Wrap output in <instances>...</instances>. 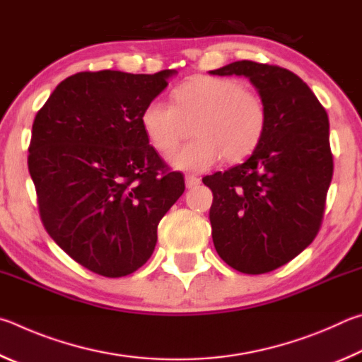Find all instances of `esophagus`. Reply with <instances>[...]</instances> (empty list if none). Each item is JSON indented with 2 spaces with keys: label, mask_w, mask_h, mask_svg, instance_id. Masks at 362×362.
Instances as JSON below:
<instances>
[{
  "label": "esophagus",
  "mask_w": 362,
  "mask_h": 362,
  "mask_svg": "<svg viewBox=\"0 0 362 362\" xmlns=\"http://www.w3.org/2000/svg\"><path fill=\"white\" fill-rule=\"evenodd\" d=\"M185 180H186V187L187 189H192V187L200 185V177L195 176V175H186Z\"/></svg>",
  "instance_id": "1"
}]
</instances>
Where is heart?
<instances>
[{
    "instance_id": "b5f03b06",
    "label": "heart",
    "mask_w": 362,
    "mask_h": 362,
    "mask_svg": "<svg viewBox=\"0 0 362 362\" xmlns=\"http://www.w3.org/2000/svg\"><path fill=\"white\" fill-rule=\"evenodd\" d=\"M173 105L152 98L139 122L157 151H173L195 133L192 141L176 149L170 163L181 170H208L223 156L238 162L248 157L267 127V106L256 92L230 78L195 76L173 92Z\"/></svg>"
}]
</instances>
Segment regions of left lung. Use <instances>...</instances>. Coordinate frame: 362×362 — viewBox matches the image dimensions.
<instances>
[{
    "instance_id": "1",
    "label": "left lung",
    "mask_w": 362,
    "mask_h": 362,
    "mask_svg": "<svg viewBox=\"0 0 362 362\" xmlns=\"http://www.w3.org/2000/svg\"><path fill=\"white\" fill-rule=\"evenodd\" d=\"M210 73L245 76L267 106L252 154L202 180L213 192L219 257L242 274H267L300 255L321 227L334 171L327 112L286 68L240 60Z\"/></svg>"
}]
</instances>
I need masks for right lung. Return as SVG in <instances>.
<instances>
[{"label": "right lung", "mask_w": 362, "mask_h": 362, "mask_svg": "<svg viewBox=\"0 0 362 362\" xmlns=\"http://www.w3.org/2000/svg\"><path fill=\"white\" fill-rule=\"evenodd\" d=\"M173 74L76 73L36 114L28 170L44 229L93 274L119 278L146 264L158 223L185 192V176L139 122Z\"/></svg>", "instance_id": "add662e5"}]
</instances>
